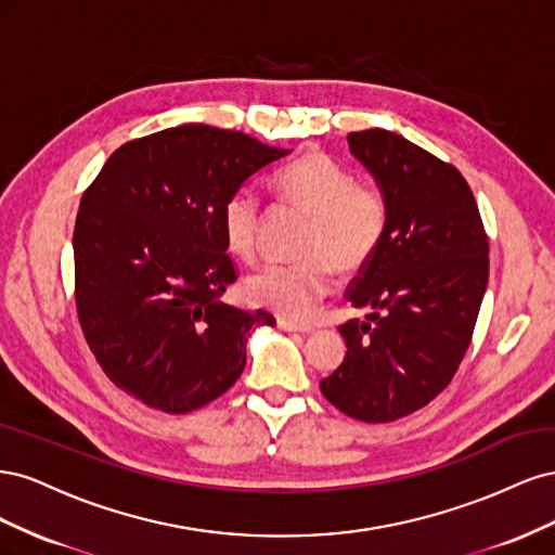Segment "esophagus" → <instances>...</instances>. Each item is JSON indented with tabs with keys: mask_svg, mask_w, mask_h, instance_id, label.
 I'll return each mask as SVG.
<instances>
[{
	"mask_svg": "<svg viewBox=\"0 0 555 555\" xmlns=\"http://www.w3.org/2000/svg\"><path fill=\"white\" fill-rule=\"evenodd\" d=\"M278 326H280L282 331H289V333H312V331H314V326H312V324H306V322H292V319H284V317H280V319H278Z\"/></svg>",
	"mask_w": 555,
	"mask_h": 555,
	"instance_id": "1",
	"label": "esophagus"
}]
</instances>
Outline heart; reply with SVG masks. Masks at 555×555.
Instances as JSON below:
<instances>
[{"label":"heart","instance_id":"obj_1","mask_svg":"<svg viewBox=\"0 0 555 555\" xmlns=\"http://www.w3.org/2000/svg\"><path fill=\"white\" fill-rule=\"evenodd\" d=\"M273 184L284 201L310 215L304 243L308 257L263 263L247 278L245 292L251 304L282 317H308L333 292L335 266L354 273L373 259L384 238L386 201L377 188L359 182L347 166L324 153L300 155L282 166ZM259 220V196L249 188L227 196L220 227L233 255L255 257Z\"/></svg>","mask_w":555,"mask_h":555}]
</instances>
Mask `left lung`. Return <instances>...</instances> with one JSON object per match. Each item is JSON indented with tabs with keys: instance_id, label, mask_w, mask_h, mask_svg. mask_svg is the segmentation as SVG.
Masks as SVG:
<instances>
[{
	"instance_id": "8db88e82",
	"label": "left lung",
	"mask_w": 555,
	"mask_h": 555,
	"mask_svg": "<svg viewBox=\"0 0 555 555\" xmlns=\"http://www.w3.org/2000/svg\"><path fill=\"white\" fill-rule=\"evenodd\" d=\"M347 143L384 194L386 229L347 292L371 312L338 328L347 354L319 389L347 416L386 424L428 405L456 375L489 282V238L451 164L386 129Z\"/></svg>"
}]
</instances>
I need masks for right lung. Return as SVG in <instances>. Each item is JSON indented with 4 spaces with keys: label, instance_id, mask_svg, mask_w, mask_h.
Instances as JSON below:
<instances>
[{
    "label": "right lung",
    "instance_id": "obj_1",
    "mask_svg": "<svg viewBox=\"0 0 555 555\" xmlns=\"http://www.w3.org/2000/svg\"><path fill=\"white\" fill-rule=\"evenodd\" d=\"M292 150L208 125L129 141L80 198L74 229L80 328L106 377L143 405L184 414L229 391L255 326L220 296L236 282L220 210Z\"/></svg>",
    "mask_w": 555,
    "mask_h": 555
}]
</instances>
